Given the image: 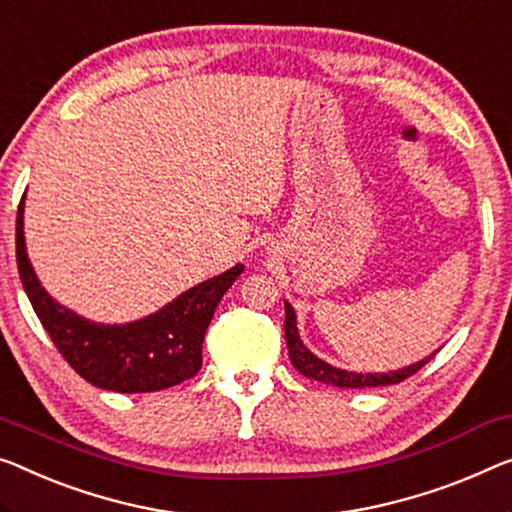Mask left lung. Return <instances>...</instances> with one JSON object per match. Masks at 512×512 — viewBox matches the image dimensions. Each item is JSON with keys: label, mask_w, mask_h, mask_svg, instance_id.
Returning <instances> with one entry per match:
<instances>
[{"label": "left lung", "mask_w": 512, "mask_h": 512, "mask_svg": "<svg viewBox=\"0 0 512 512\" xmlns=\"http://www.w3.org/2000/svg\"><path fill=\"white\" fill-rule=\"evenodd\" d=\"M285 340L289 349V361H292L294 368L299 370L303 377L322 381V384H329V386H338V388H372V386L400 384V381L416 375V372L421 370L427 361H432L434 356V354L427 356L421 363L409 365V368L395 370L391 375H388V372L386 375H361V372L338 370L333 368V365L324 363L322 358H317L315 354L308 352V347H305L299 338V331H296V317L289 303H285Z\"/></svg>", "instance_id": "8db88e82"}]
</instances>
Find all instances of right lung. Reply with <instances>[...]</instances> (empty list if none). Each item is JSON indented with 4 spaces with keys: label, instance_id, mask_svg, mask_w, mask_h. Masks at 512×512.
<instances>
[{
    "label": "right lung",
    "instance_id": "1",
    "mask_svg": "<svg viewBox=\"0 0 512 512\" xmlns=\"http://www.w3.org/2000/svg\"><path fill=\"white\" fill-rule=\"evenodd\" d=\"M15 257L36 317L64 361L89 384L114 393H154L195 377L202 368V342L213 312L243 271L236 264L140 322L105 326L78 317L41 287L27 259L22 202L15 220Z\"/></svg>",
    "mask_w": 512,
    "mask_h": 512
}]
</instances>
